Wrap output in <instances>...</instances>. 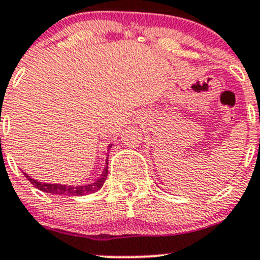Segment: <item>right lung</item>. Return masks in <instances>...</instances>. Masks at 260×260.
Returning a JSON list of instances; mask_svg holds the SVG:
<instances>
[{
  "label": "right lung",
  "instance_id": "1",
  "mask_svg": "<svg viewBox=\"0 0 260 260\" xmlns=\"http://www.w3.org/2000/svg\"><path fill=\"white\" fill-rule=\"evenodd\" d=\"M110 147L111 145L109 146V149H110ZM24 176L29 179V182H30L31 185L36 186L38 190L43 191V192L52 193V195L83 196V195H88V193L96 192V191H99L101 187H103V185L106 181V177H108V159H106V167L105 169H104L100 178H97L93 183H89V185L68 186V185H60V183H45V182H40L30 178V176H28L26 173H24Z\"/></svg>",
  "mask_w": 260,
  "mask_h": 260
}]
</instances>
